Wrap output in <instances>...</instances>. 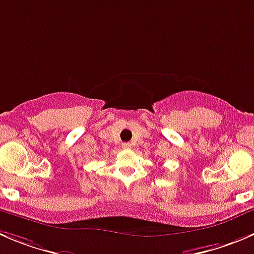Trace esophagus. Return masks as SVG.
I'll return each instance as SVG.
<instances>
[{
    "instance_id": "esophagus-1",
    "label": "esophagus",
    "mask_w": 254,
    "mask_h": 254,
    "mask_svg": "<svg viewBox=\"0 0 254 254\" xmlns=\"http://www.w3.org/2000/svg\"><path fill=\"white\" fill-rule=\"evenodd\" d=\"M122 147L123 149H130V147H131V144H130V142H124V144H122Z\"/></svg>"
}]
</instances>
